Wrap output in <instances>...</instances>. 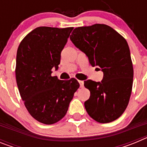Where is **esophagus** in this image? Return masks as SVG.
Masks as SVG:
<instances>
[{"label": "esophagus", "mask_w": 147, "mask_h": 147, "mask_svg": "<svg viewBox=\"0 0 147 147\" xmlns=\"http://www.w3.org/2000/svg\"><path fill=\"white\" fill-rule=\"evenodd\" d=\"M79 83H80V87H81V88H82V87L84 86V81H79Z\"/></svg>", "instance_id": "34e87169"}]
</instances>
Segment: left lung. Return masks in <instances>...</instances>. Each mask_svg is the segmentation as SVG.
Instances as JSON below:
<instances>
[{
  "mask_svg": "<svg viewBox=\"0 0 147 147\" xmlns=\"http://www.w3.org/2000/svg\"><path fill=\"white\" fill-rule=\"evenodd\" d=\"M70 38L88 56L90 64L98 66L104 73L101 82H84L90 92L85 102L87 113L98 123L116 120L128 105L133 82V66L127 40L105 24L78 27Z\"/></svg>",
  "mask_w": 147,
  "mask_h": 147,
  "instance_id": "obj_1",
  "label": "left lung"
}]
</instances>
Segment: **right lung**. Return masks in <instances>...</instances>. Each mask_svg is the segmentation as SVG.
<instances>
[{
  "label": "right lung",
  "instance_id": "right-lung-1",
  "mask_svg": "<svg viewBox=\"0 0 147 147\" xmlns=\"http://www.w3.org/2000/svg\"><path fill=\"white\" fill-rule=\"evenodd\" d=\"M73 27L40 26L22 40L17 51L15 76L25 107L45 124H55L65 115L80 83L74 78L59 80L51 76Z\"/></svg>",
  "mask_w": 147,
  "mask_h": 147
}]
</instances>
